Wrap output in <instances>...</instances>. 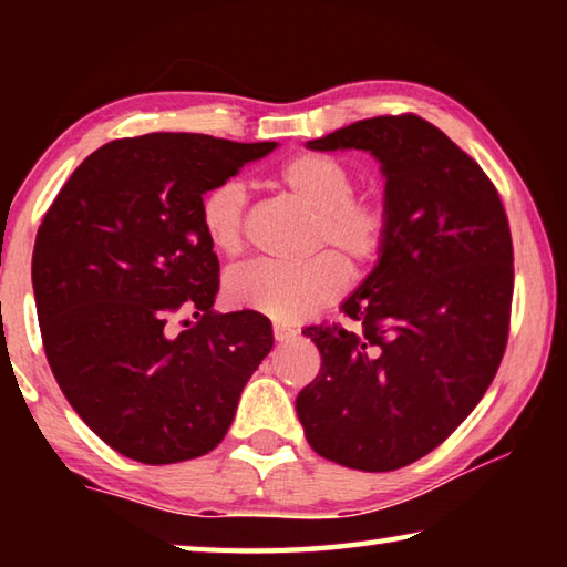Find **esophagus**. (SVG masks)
<instances>
[{
	"label": "esophagus",
	"instance_id": "1",
	"mask_svg": "<svg viewBox=\"0 0 567 567\" xmlns=\"http://www.w3.org/2000/svg\"><path fill=\"white\" fill-rule=\"evenodd\" d=\"M272 332H275V340L277 342H287V340H292L295 334H297V330H290V328H282V324H275L272 328Z\"/></svg>",
	"mask_w": 567,
	"mask_h": 567
}]
</instances>
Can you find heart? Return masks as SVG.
Listing matches in <instances>:
<instances>
[{
	"instance_id": "b5f03b06",
	"label": "heart",
	"mask_w": 567,
	"mask_h": 567,
	"mask_svg": "<svg viewBox=\"0 0 567 567\" xmlns=\"http://www.w3.org/2000/svg\"><path fill=\"white\" fill-rule=\"evenodd\" d=\"M277 182L315 213L310 249H324L297 265L249 262L225 280L229 305L267 315L277 322L310 318L332 302L348 285V267L362 270L378 260L388 237V209L375 195H354V177L338 157L302 152L287 159ZM247 189L239 179H223L199 199V225L209 247L219 255H237L243 247ZM343 259L340 261L339 257Z\"/></svg>"
}]
</instances>
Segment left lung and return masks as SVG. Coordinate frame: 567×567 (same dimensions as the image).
Returning a JSON list of instances; mask_svg holds the SVG:
<instances>
[{
    "mask_svg": "<svg viewBox=\"0 0 567 567\" xmlns=\"http://www.w3.org/2000/svg\"><path fill=\"white\" fill-rule=\"evenodd\" d=\"M305 147L380 162L388 237L342 302L362 332H302L322 368L295 410L315 453L388 473L435 450L491 388L511 324V227L477 162L415 114L352 122Z\"/></svg>",
    "mask_w": 567,
    "mask_h": 567,
    "instance_id": "8db88e82",
    "label": "left lung"
}]
</instances>
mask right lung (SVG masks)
Here are the masks:
<instances>
[{"label": "right lung", "instance_id": "add662e5", "mask_svg": "<svg viewBox=\"0 0 567 567\" xmlns=\"http://www.w3.org/2000/svg\"><path fill=\"white\" fill-rule=\"evenodd\" d=\"M275 147L187 132L114 140L47 209L32 255L47 360L76 415L124 457L169 465L215 450L272 350L265 315L213 310L219 262L199 199ZM177 311L196 324L169 336Z\"/></svg>", "mask_w": 567, "mask_h": 567}]
</instances>
